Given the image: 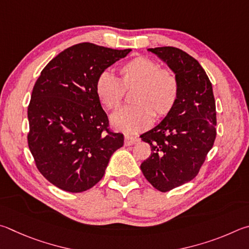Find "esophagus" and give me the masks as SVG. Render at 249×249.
<instances>
[{
    "instance_id": "esophagus-1",
    "label": "esophagus",
    "mask_w": 249,
    "mask_h": 249,
    "mask_svg": "<svg viewBox=\"0 0 249 249\" xmlns=\"http://www.w3.org/2000/svg\"><path fill=\"white\" fill-rule=\"evenodd\" d=\"M137 142H139V139L136 137H130V136H125L124 137V144L125 145H133L136 144Z\"/></svg>"
}]
</instances>
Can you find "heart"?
<instances>
[{"instance_id":"obj_1","label":"heart","mask_w":249,"mask_h":249,"mask_svg":"<svg viewBox=\"0 0 249 249\" xmlns=\"http://www.w3.org/2000/svg\"><path fill=\"white\" fill-rule=\"evenodd\" d=\"M121 80L109 71L100 72L95 90L100 103L109 109L119 106L124 89H132L133 102L113 112L112 127L120 132L136 134L153 124L154 116L164 118L172 112L179 97L180 84L176 73L146 56H136L120 69Z\"/></svg>"}]
</instances>
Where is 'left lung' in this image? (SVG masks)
I'll use <instances>...</instances> for the list:
<instances>
[{"label":"left lung","mask_w":249,"mask_h":249,"mask_svg":"<svg viewBox=\"0 0 249 249\" xmlns=\"http://www.w3.org/2000/svg\"><path fill=\"white\" fill-rule=\"evenodd\" d=\"M176 73L180 91L176 106L150 131L141 136L151 156L141 164L150 184L162 193L198 175L216 136V111L212 84L197 60L178 48H150Z\"/></svg>","instance_id":"1"}]
</instances>
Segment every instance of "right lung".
I'll list each match as a JSON object with an SVG mask.
<instances>
[{"instance_id": "right-lung-1", "label": "right lung", "mask_w": 249, "mask_h": 249, "mask_svg": "<svg viewBox=\"0 0 249 249\" xmlns=\"http://www.w3.org/2000/svg\"><path fill=\"white\" fill-rule=\"evenodd\" d=\"M130 51L77 43L52 59L35 83L27 111L28 146L38 171L58 188H91L124 145V134L108 129L95 83Z\"/></svg>"}]
</instances>
